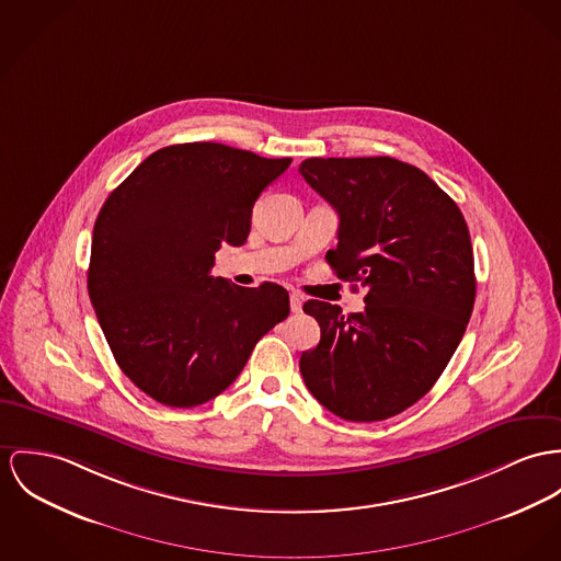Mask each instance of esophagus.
I'll list each match as a JSON object with an SVG mask.
<instances>
[{"label":"esophagus","mask_w":561,"mask_h":561,"mask_svg":"<svg viewBox=\"0 0 561 561\" xmlns=\"http://www.w3.org/2000/svg\"><path fill=\"white\" fill-rule=\"evenodd\" d=\"M290 309H293V313H301L302 299L299 295H290Z\"/></svg>","instance_id":"1"}]
</instances>
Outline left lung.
Returning a JSON list of instances; mask_svg holds the SVG:
<instances>
[{
	"mask_svg": "<svg viewBox=\"0 0 561 561\" xmlns=\"http://www.w3.org/2000/svg\"><path fill=\"white\" fill-rule=\"evenodd\" d=\"M299 173L340 214L327 262L367 288L360 313L302 305L320 324L302 380L344 421H385L432 390L466 333L476 299L468 224L433 179L394 158H309Z\"/></svg>",
	"mask_w": 561,
	"mask_h": 561,
	"instance_id": "8db88e82",
	"label": "left lung"
}]
</instances>
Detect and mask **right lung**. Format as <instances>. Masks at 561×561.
<instances>
[{
  "label": "right lung",
  "mask_w": 561,
  "mask_h": 561,
  "mask_svg": "<svg viewBox=\"0 0 561 561\" xmlns=\"http://www.w3.org/2000/svg\"><path fill=\"white\" fill-rule=\"evenodd\" d=\"M290 162L219 142L171 145L102 205L89 299L117 365L151 399L171 408L214 399L288 318L286 288H241L211 268L221 245L248 241L254 203Z\"/></svg>",
  "instance_id": "obj_1"
}]
</instances>
